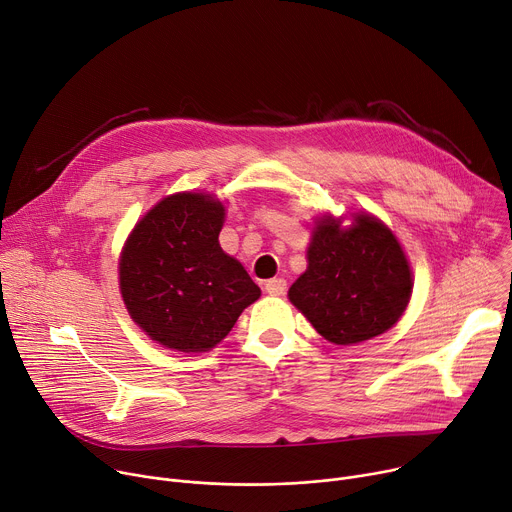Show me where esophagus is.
<instances>
[{
  "instance_id": "34e87169",
  "label": "esophagus",
  "mask_w": 512,
  "mask_h": 512,
  "mask_svg": "<svg viewBox=\"0 0 512 512\" xmlns=\"http://www.w3.org/2000/svg\"><path fill=\"white\" fill-rule=\"evenodd\" d=\"M288 290V282L284 280V277H273V280H269L265 284V292L269 296H284Z\"/></svg>"
}]
</instances>
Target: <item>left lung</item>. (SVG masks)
<instances>
[{"label": "left lung", "instance_id": "8db88e82", "mask_svg": "<svg viewBox=\"0 0 512 512\" xmlns=\"http://www.w3.org/2000/svg\"><path fill=\"white\" fill-rule=\"evenodd\" d=\"M410 292V267L396 237L376 218L359 214L349 228L331 216L318 222L308 269L288 296L324 339L353 345L394 327Z\"/></svg>", "mask_w": 512, "mask_h": 512}]
</instances>
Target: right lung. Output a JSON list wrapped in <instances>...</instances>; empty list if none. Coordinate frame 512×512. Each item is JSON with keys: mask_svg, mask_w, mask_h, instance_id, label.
<instances>
[{"mask_svg": "<svg viewBox=\"0 0 512 512\" xmlns=\"http://www.w3.org/2000/svg\"><path fill=\"white\" fill-rule=\"evenodd\" d=\"M224 206L204 194L161 200L132 230L120 257V292L153 341L183 353L216 347L261 290L218 235Z\"/></svg>", "mask_w": 512, "mask_h": 512, "instance_id": "add662e5", "label": "right lung"}]
</instances>
